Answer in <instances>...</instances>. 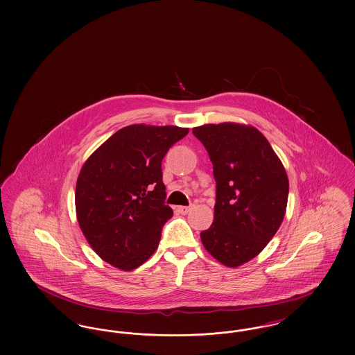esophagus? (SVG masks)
I'll list each match as a JSON object with an SVG mask.
<instances>
[{
    "label": "esophagus",
    "instance_id": "34e87169",
    "mask_svg": "<svg viewBox=\"0 0 355 355\" xmlns=\"http://www.w3.org/2000/svg\"><path fill=\"white\" fill-rule=\"evenodd\" d=\"M191 207H193V206H178V207H177V211L181 213V214H187V213L191 210Z\"/></svg>",
    "mask_w": 355,
    "mask_h": 355
}]
</instances>
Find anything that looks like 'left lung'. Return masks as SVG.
Listing matches in <instances>:
<instances>
[{"label": "left lung", "instance_id": "obj_1", "mask_svg": "<svg viewBox=\"0 0 355 355\" xmlns=\"http://www.w3.org/2000/svg\"><path fill=\"white\" fill-rule=\"evenodd\" d=\"M193 135L209 153L217 182L214 220L201 241L220 263L238 268L266 248L284 220L286 170L252 125L206 123Z\"/></svg>", "mask_w": 355, "mask_h": 355}]
</instances>
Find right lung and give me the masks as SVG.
I'll return each mask as SVG.
<instances>
[{
    "label": "right lung",
    "mask_w": 355,
    "mask_h": 355,
    "mask_svg": "<svg viewBox=\"0 0 355 355\" xmlns=\"http://www.w3.org/2000/svg\"><path fill=\"white\" fill-rule=\"evenodd\" d=\"M189 128L129 125L90 154L76 184V214L87 243L105 262L135 270L157 250L173 210L161 164Z\"/></svg>",
    "instance_id": "obj_1"
}]
</instances>
